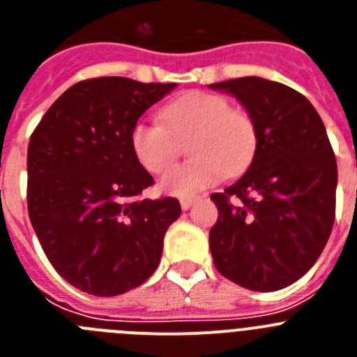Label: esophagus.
<instances>
[{
	"label": "esophagus",
	"mask_w": 357,
	"mask_h": 357,
	"mask_svg": "<svg viewBox=\"0 0 357 357\" xmlns=\"http://www.w3.org/2000/svg\"><path fill=\"white\" fill-rule=\"evenodd\" d=\"M195 202H197V198H195V197H185V198H182V200H181V207H182V211L191 209V207H193Z\"/></svg>",
	"instance_id": "esophagus-1"
}]
</instances>
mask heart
I'll return each mask as SVG.
<instances>
[{"label": "heart", "mask_w": 357, "mask_h": 357, "mask_svg": "<svg viewBox=\"0 0 357 357\" xmlns=\"http://www.w3.org/2000/svg\"><path fill=\"white\" fill-rule=\"evenodd\" d=\"M160 123L137 121L130 143L135 157L153 175L168 172L189 139L191 162L172 169L160 188L175 197H193L218 184L223 175L234 176L250 164L257 132L250 116L232 110L227 98L211 93H188L162 107Z\"/></svg>", "instance_id": "1"}]
</instances>
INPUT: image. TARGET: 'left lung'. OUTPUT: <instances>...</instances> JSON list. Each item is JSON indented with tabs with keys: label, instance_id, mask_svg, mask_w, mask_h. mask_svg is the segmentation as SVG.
I'll use <instances>...</instances> for the list:
<instances>
[{
	"label": "left lung",
	"instance_id": "left-lung-1",
	"mask_svg": "<svg viewBox=\"0 0 357 357\" xmlns=\"http://www.w3.org/2000/svg\"><path fill=\"white\" fill-rule=\"evenodd\" d=\"M209 87L238 98L257 132L247 173L211 195L214 266L243 288L277 291L309 272L331 236L338 184L333 146L317 109L288 85L243 77Z\"/></svg>",
	"mask_w": 357,
	"mask_h": 357
}]
</instances>
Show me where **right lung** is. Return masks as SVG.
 <instances>
[{
    "instance_id": "right-lung-1",
    "label": "right lung",
    "mask_w": 357,
    "mask_h": 357,
    "mask_svg": "<svg viewBox=\"0 0 357 357\" xmlns=\"http://www.w3.org/2000/svg\"><path fill=\"white\" fill-rule=\"evenodd\" d=\"M176 84L84 80L43 116L28 143V214L69 284L96 296L137 288L155 272L176 198H141L153 176L132 150L137 119Z\"/></svg>"
}]
</instances>
